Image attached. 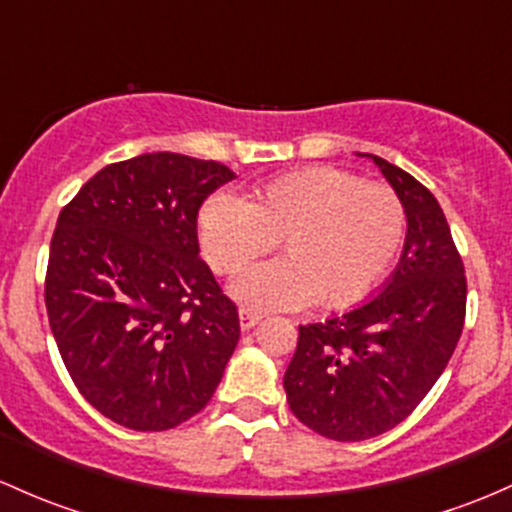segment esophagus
<instances>
[{"label": "esophagus", "instance_id": "1", "mask_svg": "<svg viewBox=\"0 0 512 512\" xmlns=\"http://www.w3.org/2000/svg\"><path fill=\"white\" fill-rule=\"evenodd\" d=\"M260 319H262L260 311L247 309V306H242V309H240V326L245 328V331H247V328H252V326L260 324Z\"/></svg>", "mask_w": 512, "mask_h": 512}]
</instances>
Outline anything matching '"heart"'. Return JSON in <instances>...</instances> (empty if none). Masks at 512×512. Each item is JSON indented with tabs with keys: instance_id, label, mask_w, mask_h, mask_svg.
Here are the masks:
<instances>
[{
	"instance_id": "b5f03b06",
	"label": "heart",
	"mask_w": 512,
	"mask_h": 512,
	"mask_svg": "<svg viewBox=\"0 0 512 512\" xmlns=\"http://www.w3.org/2000/svg\"><path fill=\"white\" fill-rule=\"evenodd\" d=\"M407 213L400 196L351 171L311 166L257 188L252 201L218 193L201 211L203 252L235 274L282 238L284 255L240 274L230 292L255 311L299 309L319 299H365L400 252Z\"/></svg>"
}]
</instances>
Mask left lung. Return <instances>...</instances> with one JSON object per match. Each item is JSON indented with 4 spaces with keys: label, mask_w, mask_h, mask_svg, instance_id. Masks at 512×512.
<instances>
[{
    "label": "left lung",
    "mask_w": 512,
    "mask_h": 512,
    "mask_svg": "<svg viewBox=\"0 0 512 512\" xmlns=\"http://www.w3.org/2000/svg\"><path fill=\"white\" fill-rule=\"evenodd\" d=\"M407 213L400 265L380 292L321 324L299 326L284 373L289 410L316 434L363 441L397 427L444 373L466 319V274L427 186L373 157Z\"/></svg>",
    "instance_id": "8db88e82"
}]
</instances>
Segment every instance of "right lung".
I'll return each instance as SVG.
<instances>
[{"mask_svg":"<svg viewBox=\"0 0 512 512\" xmlns=\"http://www.w3.org/2000/svg\"><path fill=\"white\" fill-rule=\"evenodd\" d=\"M235 174L142 154L100 169L58 215L48 324L80 395L134 432L201 412L240 338L238 306L198 257V211Z\"/></svg>","mask_w":512,"mask_h":512,"instance_id":"obj_1","label":"right lung"}]
</instances>
